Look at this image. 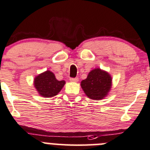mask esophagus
<instances>
[{"instance_id":"esophagus-1","label":"esophagus","mask_w":150,"mask_h":150,"mask_svg":"<svg viewBox=\"0 0 150 150\" xmlns=\"http://www.w3.org/2000/svg\"><path fill=\"white\" fill-rule=\"evenodd\" d=\"M69 81H72V82H78L79 79H78V78H71Z\"/></svg>"}]
</instances>
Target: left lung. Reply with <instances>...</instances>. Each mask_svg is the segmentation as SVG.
<instances>
[{
    "label": "left lung",
    "mask_w": 150,
    "mask_h": 150,
    "mask_svg": "<svg viewBox=\"0 0 150 150\" xmlns=\"http://www.w3.org/2000/svg\"><path fill=\"white\" fill-rule=\"evenodd\" d=\"M112 78L108 72L99 68L91 70L87 78L81 83L86 95L95 100L105 97L110 90Z\"/></svg>",
    "instance_id": "left-lung-1"
}]
</instances>
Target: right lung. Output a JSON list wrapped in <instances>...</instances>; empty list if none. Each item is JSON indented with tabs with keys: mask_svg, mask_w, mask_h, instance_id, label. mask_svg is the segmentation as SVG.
<instances>
[{
	"mask_svg": "<svg viewBox=\"0 0 150 150\" xmlns=\"http://www.w3.org/2000/svg\"><path fill=\"white\" fill-rule=\"evenodd\" d=\"M34 87L39 94L44 97L57 95L65 84L64 81H58L51 71L47 70L34 78Z\"/></svg>",
	"mask_w": 150,
	"mask_h": 150,
	"instance_id": "right-lung-1",
	"label": "right lung"
}]
</instances>
